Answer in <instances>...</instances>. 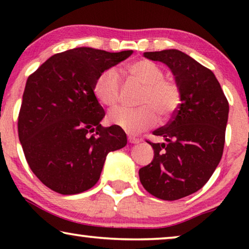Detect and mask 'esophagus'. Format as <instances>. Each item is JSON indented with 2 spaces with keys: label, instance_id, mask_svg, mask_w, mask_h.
I'll use <instances>...</instances> for the list:
<instances>
[{
  "label": "esophagus",
  "instance_id": "obj_1",
  "mask_svg": "<svg viewBox=\"0 0 249 249\" xmlns=\"http://www.w3.org/2000/svg\"><path fill=\"white\" fill-rule=\"evenodd\" d=\"M128 142H130V144H138V142H141V139L136 138V137H134V136H129V137H128Z\"/></svg>",
  "mask_w": 249,
  "mask_h": 249
}]
</instances>
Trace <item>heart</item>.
Returning a JSON list of instances; mask_svg holds the SVG:
<instances>
[{
  "label": "heart",
  "instance_id": "heart-1",
  "mask_svg": "<svg viewBox=\"0 0 249 249\" xmlns=\"http://www.w3.org/2000/svg\"><path fill=\"white\" fill-rule=\"evenodd\" d=\"M128 73L144 87L139 97L138 108L119 107L110 113V121L128 134H139L155 124L156 112L163 118L169 117L181 101L180 88L173 80L164 78L158 64L149 60H139L128 67ZM121 78L115 69H107L97 77L94 94L101 104L115 107L120 100Z\"/></svg>",
  "mask_w": 249,
  "mask_h": 249
}]
</instances>
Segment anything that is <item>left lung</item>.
Here are the masks:
<instances>
[{
	"label": "left lung",
	"instance_id": "obj_1",
	"mask_svg": "<svg viewBox=\"0 0 249 249\" xmlns=\"http://www.w3.org/2000/svg\"><path fill=\"white\" fill-rule=\"evenodd\" d=\"M166 64L176 78L181 103L164 127L153 131L164 142L148 144L154 159L139 170V179L153 196L176 200L197 192L221 161L229 103L210 69L178 50L145 52Z\"/></svg>",
	"mask_w": 249,
	"mask_h": 249
}]
</instances>
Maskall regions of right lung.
<instances>
[{
    "label": "right lung",
    "instance_id": "obj_1",
    "mask_svg": "<svg viewBox=\"0 0 249 249\" xmlns=\"http://www.w3.org/2000/svg\"><path fill=\"white\" fill-rule=\"evenodd\" d=\"M131 54L78 47L54 54L28 77L19 141L34 175L50 189L62 195L86 192L100 179L108 153L127 145L120 127L101 124L105 112L94 85Z\"/></svg>",
    "mask_w": 249,
    "mask_h": 249
}]
</instances>
